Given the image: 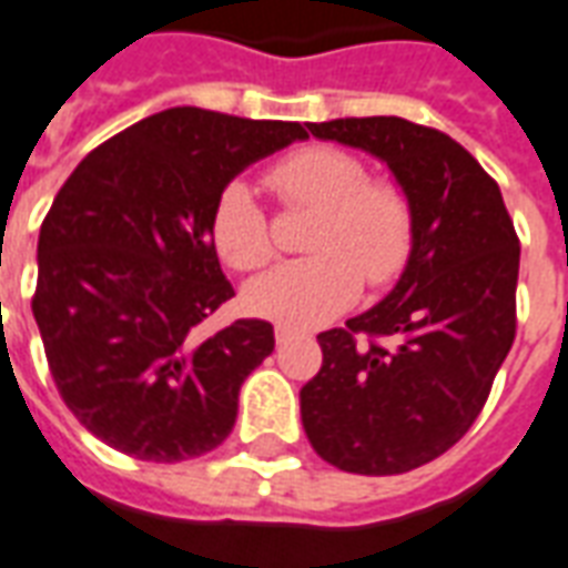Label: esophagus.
I'll return each instance as SVG.
<instances>
[{"instance_id":"1","label":"esophagus","mask_w":568,"mask_h":568,"mask_svg":"<svg viewBox=\"0 0 568 568\" xmlns=\"http://www.w3.org/2000/svg\"><path fill=\"white\" fill-rule=\"evenodd\" d=\"M273 337H276V346H283V343H292V339L297 337V331H295V327L276 325V331H273Z\"/></svg>"}]
</instances>
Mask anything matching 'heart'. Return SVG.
Instances as JSON below:
<instances>
[{"label": "heart", "mask_w": 568, "mask_h": 568, "mask_svg": "<svg viewBox=\"0 0 568 568\" xmlns=\"http://www.w3.org/2000/svg\"><path fill=\"white\" fill-rule=\"evenodd\" d=\"M288 204L318 210L306 237L313 255L273 264L246 285V304L273 322L310 327L337 316L369 285L390 283L413 250V213L388 183H369L367 168L334 146L285 155L267 174ZM213 243L231 267L252 271L271 258V231L258 192L246 180L222 189L213 210Z\"/></svg>", "instance_id": "obj_1"}]
</instances>
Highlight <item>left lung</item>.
I'll return each mask as SVG.
<instances>
[{
	"instance_id": "8db88e82",
	"label": "left lung",
	"mask_w": 568,
	"mask_h": 568,
	"mask_svg": "<svg viewBox=\"0 0 568 568\" xmlns=\"http://www.w3.org/2000/svg\"><path fill=\"white\" fill-rule=\"evenodd\" d=\"M306 129L388 165L413 213V250L379 304L318 334L322 369L301 388V422L337 469L409 473L473 427L515 343L518 234L497 183L448 134L400 116ZM358 333L395 346L361 347Z\"/></svg>"
}]
</instances>
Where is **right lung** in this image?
<instances>
[{"instance_id":"add662e5","label":"right lung","mask_w":568,"mask_h":568,"mask_svg":"<svg viewBox=\"0 0 568 568\" xmlns=\"http://www.w3.org/2000/svg\"><path fill=\"white\" fill-rule=\"evenodd\" d=\"M304 138L297 123L171 108L71 171L38 234L32 316L62 400L92 436L153 464L225 443L273 327L201 331L234 297L213 210L243 168Z\"/></svg>"}]
</instances>
